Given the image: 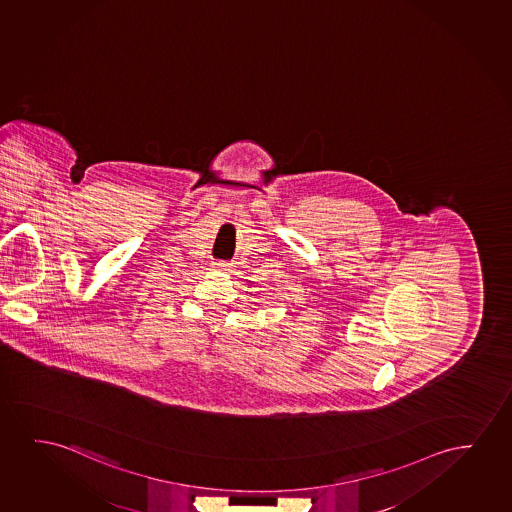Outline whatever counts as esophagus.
Instances as JSON below:
<instances>
[{"mask_svg": "<svg viewBox=\"0 0 512 512\" xmlns=\"http://www.w3.org/2000/svg\"><path fill=\"white\" fill-rule=\"evenodd\" d=\"M213 266L217 267L218 271H225V273L232 271V264L225 262V260H217Z\"/></svg>", "mask_w": 512, "mask_h": 512, "instance_id": "esophagus-1", "label": "esophagus"}]
</instances>
